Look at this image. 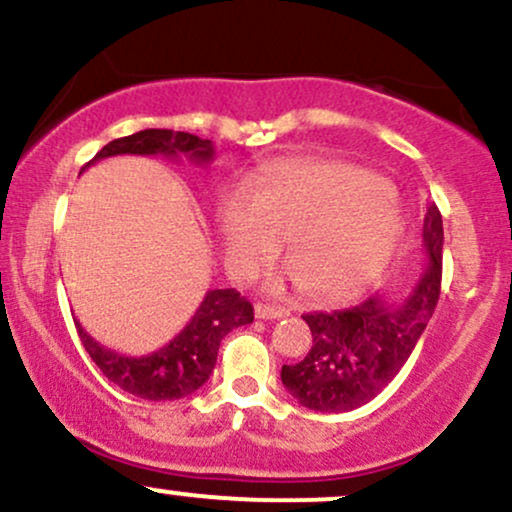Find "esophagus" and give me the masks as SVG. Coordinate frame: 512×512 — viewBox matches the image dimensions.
Segmentation results:
<instances>
[{
  "instance_id": "obj_1",
  "label": "esophagus",
  "mask_w": 512,
  "mask_h": 512,
  "mask_svg": "<svg viewBox=\"0 0 512 512\" xmlns=\"http://www.w3.org/2000/svg\"><path fill=\"white\" fill-rule=\"evenodd\" d=\"M289 315V310L281 308V305H267V303H257L255 305V317L260 320H279V317Z\"/></svg>"
}]
</instances>
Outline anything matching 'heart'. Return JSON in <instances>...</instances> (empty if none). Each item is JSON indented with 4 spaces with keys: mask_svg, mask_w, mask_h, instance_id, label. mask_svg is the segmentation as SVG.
Instances as JSON below:
<instances>
[{
    "mask_svg": "<svg viewBox=\"0 0 512 512\" xmlns=\"http://www.w3.org/2000/svg\"><path fill=\"white\" fill-rule=\"evenodd\" d=\"M223 255L248 276L286 240L291 276L322 303H339L375 279L402 236L397 199L366 168L327 156L291 158L223 197Z\"/></svg>",
    "mask_w": 512,
    "mask_h": 512,
    "instance_id": "b5f03b06",
    "label": "heart"
}]
</instances>
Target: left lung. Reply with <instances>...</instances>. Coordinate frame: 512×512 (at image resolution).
Segmentation results:
<instances>
[{"mask_svg":"<svg viewBox=\"0 0 512 512\" xmlns=\"http://www.w3.org/2000/svg\"><path fill=\"white\" fill-rule=\"evenodd\" d=\"M426 272L402 301L370 296L354 308L308 313L313 346L281 368V383L303 407L349 411L385 390L402 370L438 305L443 279V216L431 202L424 216Z\"/></svg>","mask_w":512,"mask_h":512,"instance_id":"8db88e82","label":"left lung"}]
</instances>
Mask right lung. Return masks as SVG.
<instances>
[{"mask_svg": "<svg viewBox=\"0 0 512 512\" xmlns=\"http://www.w3.org/2000/svg\"><path fill=\"white\" fill-rule=\"evenodd\" d=\"M122 154L187 156L195 163H209L214 158V144L190 132L142 129V132L105 144L93 156V161ZM93 161H88L86 166H91ZM252 317H255L252 303L245 301L236 289H214L204 296L195 317L187 322L178 337L170 339L163 349L154 351V354L139 358L105 349L96 339L88 337L79 322H74V325L88 356L93 358V363L101 368V373L110 383L134 397L163 402V399H182L192 395L207 383L211 370L216 366L221 339L236 327L250 325Z\"/></svg>", "mask_w": 512, "mask_h": 512, "instance_id": "1", "label": "right lung"}]
</instances>
